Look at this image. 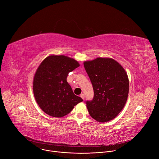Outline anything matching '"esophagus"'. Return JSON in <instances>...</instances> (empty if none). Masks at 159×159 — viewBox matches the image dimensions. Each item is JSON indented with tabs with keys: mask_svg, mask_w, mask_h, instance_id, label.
<instances>
[{
	"mask_svg": "<svg viewBox=\"0 0 159 159\" xmlns=\"http://www.w3.org/2000/svg\"><path fill=\"white\" fill-rule=\"evenodd\" d=\"M80 97H81V98H82V99H84L85 96H84V94H80Z\"/></svg>",
	"mask_w": 159,
	"mask_h": 159,
	"instance_id": "34e87169",
	"label": "esophagus"
}]
</instances>
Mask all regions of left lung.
<instances>
[{"label": "left lung", "mask_w": 159, "mask_h": 159, "mask_svg": "<svg viewBox=\"0 0 159 159\" xmlns=\"http://www.w3.org/2000/svg\"><path fill=\"white\" fill-rule=\"evenodd\" d=\"M84 66L93 84L94 98L86 101L89 115L98 122L115 118L123 109L129 93V80L123 67L110 58L85 61Z\"/></svg>", "instance_id": "8db88e82"}]
</instances>
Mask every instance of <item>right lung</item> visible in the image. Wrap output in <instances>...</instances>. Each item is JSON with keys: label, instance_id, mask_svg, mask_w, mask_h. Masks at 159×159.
<instances>
[{"label": "right lung", "instance_id": "add662e5", "mask_svg": "<svg viewBox=\"0 0 159 159\" xmlns=\"http://www.w3.org/2000/svg\"><path fill=\"white\" fill-rule=\"evenodd\" d=\"M79 66L74 58L55 55L47 57L40 63L34 76L33 89L36 102L46 114L61 118L83 101L74 94L66 81L69 73Z\"/></svg>", "mask_w": 159, "mask_h": 159}]
</instances>
